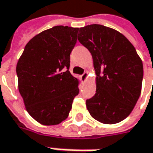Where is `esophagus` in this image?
I'll return each instance as SVG.
<instances>
[{
  "label": "esophagus",
  "instance_id": "1",
  "mask_svg": "<svg viewBox=\"0 0 153 153\" xmlns=\"http://www.w3.org/2000/svg\"><path fill=\"white\" fill-rule=\"evenodd\" d=\"M87 78H88V73L87 72H85L83 74L81 75V79H82V81L83 82H85L86 81Z\"/></svg>",
  "mask_w": 153,
  "mask_h": 153
}]
</instances>
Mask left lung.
<instances>
[{
  "instance_id": "left-lung-1",
  "label": "left lung",
  "mask_w": 153,
  "mask_h": 153,
  "mask_svg": "<svg viewBox=\"0 0 153 153\" xmlns=\"http://www.w3.org/2000/svg\"><path fill=\"white\" fill-rule=\"evenodd\" d=\"M78 40L91 53L97 75L96 94L86 100L89 113L102 124L121 122L140 95L142 61L124 34L101 24L80 28Z\"/></svg>"
}]
</instances>
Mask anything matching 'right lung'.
Listing matches in <instances>:
<instances>
[{"label": "right lung", "instance_id": "right-lung-1", "mask_svg": "<svg viewBox=\"0 0 153 153\" xmlns=\"http://www.w3.org/2000/svg\"><path fill=\"white\" fill-rule=\"evenodd\" d=\"M79 28L55 26L36 34L25 45L16 71L19 91L29 115L43 125L68 118L79 80L68 70Z\"/></svg>", "mask_w": 153, "mask_h": 153}]
</instances>
